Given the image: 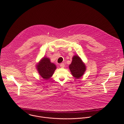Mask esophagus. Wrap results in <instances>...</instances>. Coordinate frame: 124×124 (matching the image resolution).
I'll use <instances>...</instances> for the list:
<instances>
[{
	"mask_svg": "<svg viewBox=\"0 0 124 124\" xmlns=\"http://www.w3.org/2000/svg\"><path fill=\"white\" fill-rule=\"evenodd\" d=\"M60 67L62 68H64V67H65V64H64V63H61L60 65Z\"/></svg>",
	"mask_w": 124,
	"mask_h": 124,
	"instance_id": "1",
	"label": "esophagus"
}]
</instances>
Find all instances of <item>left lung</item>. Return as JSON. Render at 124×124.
Returning a JSON list of instances; mask_svg holds the SVG:
<instances>
[{"instance_id": "left-lung-1", "label": "left lung", "mask_w": 124, "mask_h": 124, "mask_svg": "<svg viewBox=\"0 0 124 124\" xmlns=\"http://www.w3.org/2000/svg\"><path fill=\"white\" fill-rule=\"evenodd\" d=\"M69 68L72 75L76 78H79L84 73L86 67L81 59L78 56H74L72 63L69 66Z\"/></svg>"}]
</instances>
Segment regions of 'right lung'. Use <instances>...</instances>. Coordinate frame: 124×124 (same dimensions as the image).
<instances>
[{"instance_id": "1", "label": "right lung", "mask_w": 124, "mask_h": 124, "mask_svg": "<svg viewBox=\"0 0 124 124\" xmlns=\"http://www.w3.org/2000/svg\"><path fill=\"white\" fill-rule=\"evenodd\" d=\"M56 67L50 62L49 59L44 57L37 65V69L40 76L45 79H49L54 74Z\"/></svg>"}]
</instances>
